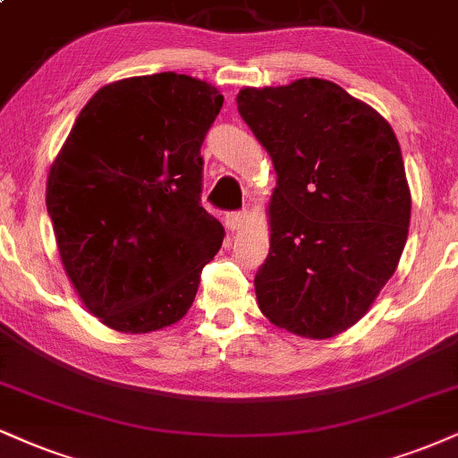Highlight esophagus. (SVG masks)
Here are the masks:
<instances>
[{"mask_svg":"<svg viewBox=\"0 0 458 458\" xmlns=\"http://www.w3.org/2000/svg\"><path fill=\"white\" fill-rule=\"evenodd\" d=\"M247 224V213H230L228 217H225V228L230 230V233H236V230H241L243 225Z\"/></svg>","mask_w":458,"mask_h":458,"instance_id":"obj_1","label":"esophagus"}]
</instances>
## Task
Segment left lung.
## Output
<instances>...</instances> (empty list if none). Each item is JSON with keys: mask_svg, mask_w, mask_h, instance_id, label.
<instances>
[{"mask_svg": "<svg viewBox=\"0 0 458 458\" xmlns=\"http://www.w3.org/2000/svg\"><path fill=\"white\" fill-rule=\"evenodd\" d=\"M236 106L277 174L258 307L299 337H335L371 310L403 253L411 194L399 140L324 79L243 87Z\"/></svg>", "mask_w": 458, "mask_h": 458, "instance_id": "8db88e82", "label": "left lung"}]
</instances>
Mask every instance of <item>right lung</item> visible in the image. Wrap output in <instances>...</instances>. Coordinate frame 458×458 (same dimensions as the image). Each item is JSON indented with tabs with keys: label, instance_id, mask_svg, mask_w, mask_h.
Instances as JSON below:
<instances>
[{
	"label": "right lung",
	"instance_id": "obj_1",
	"mask_svg": "<svg viewBox=\"0 0 458 458\" xmlns=\"http://www.w3.org/2000/svg\"><path fill=\"white\" fill-rule=\"evenodd\" d=\"M224 96L176 72L104 85L47 179L59 258L104 327L145 335L179 322L224 225L200 207V147Z\"/></svg>",
	"mask_w": 458,
	"mask_h": 458
}]
</instances>
